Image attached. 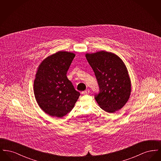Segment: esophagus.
<instances>
[{
  "label": "esophagus",
  "instance_id": "obj_1",
  "mask_svg": "<svg viewBox=\"0 0 161 161\" xmlns=\"http://www.w3.org/2000/svg\"><path fill=\"white\" fill-rule=\"evenodd\" d=\"M89 92H90V91L89 89H87L83 92H82V94L83 95H88V94H89Z\"/></svg>",
  "mask_w": 161,
  "mask_h": 161
}]
</instances>
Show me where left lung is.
Listing matches in <instances>:
<instances>
[{
  "mask_svg": "<svg viewBox=\"0 0 161 161\" xmlns=\"http://www.w3.org/2000/svg\"><path fill=\"white\" fill-rule=\"evenodd\" d=\"M97 80L100 92L95 98L100 107L114 113L126 104L131 93V81L123 60L112 53L101 51L86 54Z\"/></svg>",
  "mask_w": 161,
  "mask_h": 161,
  "instance_id": "1",
  "label": "left lung"
}]
</instances>
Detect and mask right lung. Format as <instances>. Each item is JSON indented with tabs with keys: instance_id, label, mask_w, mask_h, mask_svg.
I'll return each instance as SVG.
<instances>
[{
	"instance_id": "1",
	"label": "right lung",
	"mask_w": 161,
	"mask_h": 161,
	"mask_svg": "<svg viewBox=\"0 0 161 161\" xmlns=\"http://www.w3.org/2000/svg\"><path fill=\"white\" fill-rule=\"evenodd\" d=\"M75 55L59 51L46 58L38 66L34 92L38 106L47 114L61 118L74 108L80 93L66 76Z\"/></svg>"
}]
</instances>
